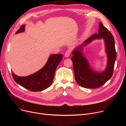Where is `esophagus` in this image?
Instances as JSON below:
<instances>
[{
    "instance_id": "esophagus-1",
    "label": "esophagus",
    "mask_w": 126,
    "mask_h": 126,
    "mask_svg": "<svg viewBox=\"0 0 126 126\" xmlns=\"http://www.w3.org/2000/svg\"><path fill=\"white\" fill-rule=\"evenodd\" d=\"M70 51L69 50H67V51L65 52L64 56L66 58H68V57H69V56L70 55Z\"/></svg>"
}]
</instances>
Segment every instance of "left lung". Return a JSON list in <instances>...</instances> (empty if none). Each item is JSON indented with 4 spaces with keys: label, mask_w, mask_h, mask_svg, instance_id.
<instances>
[{
    "label": "left lung",
    "mask_w": 126,
    "mask_h": 126,
    "mask_svg": "<svg viewBox=\"0 0 126 126\" xmlns=\"http://www.w3.org/2000/svg\"><path fill=\"white\" fill-rule=\"evenodd\" d=\"M104 40L105 50L108 55L107 68L101 72L94 71L90 67L88 60L82 52L83 48L95 39ZM71 60L73 63L75 77L77 83L86 88H96L102 86L112 77L113 73L116 52L115 41L111 33L102 22L99 23L98 34L88 38L81 45H79L72 52Z\"/></svg>",
    "instance_id": "8db88e82"
}]
</instances>
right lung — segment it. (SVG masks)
I'll return each mask as SVG.
<instances>
[{"instance_id": "right-lung-1", "label": "right lung", "mask_w": 126, "mask_h": 126, "mask_svg": "<svg viewBox=\"0 0 126 126\" xmlns=\"http://www.w3.org/2000/svg\"><path fill=\"white\" fill-rule=\"evenodd\" d=\"M25 31V25H21L16 34ZM63 59L62 54H54L49 56L47 62L39 71L26 77L15 75L12 72L15 81L23 87L32 91H40L51 85L58 65Z\"/></svg>"}]
</instances>
